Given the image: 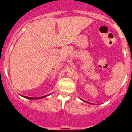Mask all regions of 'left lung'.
<instances>
[{
  "mask_svg": "<svg viewBox=\"0 0 132 132\" xmlns=\"http://www.w3.org/2000/svg\"><path fill=\"white\" fill-rule=\"evenodd\" d=\"M82 101H84V102H86V101H83V100H82ZM87 102V103H89V104H91V103H90V102Z\"/></svg>",
  "mask_w": 132,
  "mask_h": 132,
  "instance_id": "left-lung-1",
  "label": "left lung"
}]
</instances>
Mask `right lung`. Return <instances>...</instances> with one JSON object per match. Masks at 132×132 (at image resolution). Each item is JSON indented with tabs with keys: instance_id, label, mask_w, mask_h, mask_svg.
Here are the masks:
<instances>
[{
	"instance_id": "add662e5",
	"label": "right lung",
	"mask_w": 132,
	"mask_h": 132,
	"mask_svg": "<svg viewBox=\"0 0 132 132\" xmlns=\"http://www.w3.org/2000/svg\"><path fill=\"white\" fill-rule=\"evenodd\" d=\"M48 95H45L44 96H42V97H38V98H33V97H28V96H23V97L26 98L30 99V100H34V99H40V98H45L46 96H47Z\"/></svg>"
}]
</instances>
